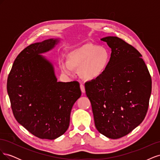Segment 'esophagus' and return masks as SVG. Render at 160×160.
I'll list each match as a JSON object with an SVG mask.
<instances>
[{"instance_id":"34e87169","label":"esophagus","mask_w":160,"mask_h":160,"mask_svg":"<svg viewBox=\"0 0 160 160\" xmlns=\"http://www.w3.org/2000/svg\"><path fill=\"white\" fill-rule=\"evenodd\" d=\"M80 88H81V91L82 93H85V86H84V85L81 84V85H80Z\"/></svg>"}]
</instances>
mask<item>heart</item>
Wrapping results in <instances>:
<instances>
[{
	"instance_id": "1",
	"label": "heart",
	"mask_w": 160,
	"mask_h": 160,
	"mask_svg": "<svg viewBox=\"0 0 160 160\" xmlns=\"http://www.w3.org/2000/svg\"><path fill=\"white\" fill-rule=\"evenodd\" d=\"M109 59L110 54L105 47L89 43L72 51L68 55V61H61L60 67L70 75L73 73V69H79L82 79L93 80L103 74Z\"/></svg>"
}]
</instances>
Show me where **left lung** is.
<instances>
[{
  "instance_id": "obj_1",
  "label": "left lung",
  "mask_w": 160,
  "mask_h": 160,
  "mask_svg": "<svg viewBox=\"0 0 160 160\" xmlns=\"http://www.w3.org/2000/svg\"><path fill=\"white\" fill-rule=\"evenodd\" d=\"M111 49L107 69L85 84L95 127L111 139L129 133L147 114L152 78L142 55L117 37L101 38Z\"/></svg>"
}]
</instances>
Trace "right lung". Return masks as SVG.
Returning <instances> with one entry per match:
<instances>
[{
	"mask_svg": "<svg viewBox=\"0 0 160 160\" xmlns=\"http://www.w3.org/2000/svg\"><path fill=\"white\" fill-rule=\"evenodd\" d=\"M57 42L51 38L27 47L14 60L7 79L14 118L41 139H54L66 132L72 105L81 95L78 81L57 82L52 64L39 55Z\"/></svg>",
	"mask_w": 160,
	"mask_h": 160,
	"instance_id": "right-lung-1",
	"label": "right lung"
}]
</instances>
